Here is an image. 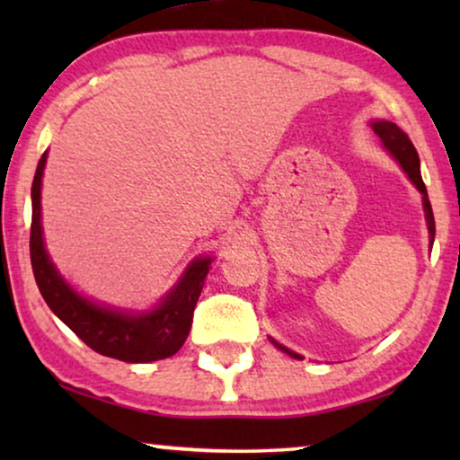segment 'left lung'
I'll list each match as a JSON object with an SVG mask.
<instances>
[{
  "label": "left lung",
  "instance_id": "left-lung-1",
  "mask_svg": "<svg viewBox=\"0 0 460 460\" xmlns=\"http://www.w3.org/2000/svg\"><path fill=\"white\" fill-rule=\"evenodd\" d=\"M373 129L375 134L381 137L383 146H385L389 153H392L398 163L404 169L408 178L414 186L419 188L420 194H423V207H425V217H427V228H429V236H431V244H433V238H436V219H433V211H431V203H429V197H427V188L423 184V178H420V169H419V155L417 150H414L411 137H408L404 131H402L398 125L392 123V121H375L373 123ZM276 348L280 351H285L291 358H297L301 360L299 354H295V351L287 349L285 345H280L279 341H274V339H270Z\"/></svg>",
  "mask_w": 460,
  "mask_h": 460
}]
</instances>
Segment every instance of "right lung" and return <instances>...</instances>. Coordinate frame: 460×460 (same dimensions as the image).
<instances>
[{
    "label": "right lung",
    "mask_w": 460,
    "mask_h": 460,
    "mask_svg": "<svg viewBox=\"0 0 460 460\" xmlns=\"http://www.w3.org/2000/svg\"><path fill=\"white\" fill-rule=\"evenodd\" d=\"M48 155L43 153L37 165L31 199V266L35 282L56 316L98 354L123 362H153L173 356L184 345L192 326V314L203 280L209 272L211 257L197 260L186 270L184 279L167 295L165 301L148 314H123L92 304L73 291L54 263L49 261L41 236V175Z\"/></svg>",
    "instance_id": "add662e5"
}]
</instances>
